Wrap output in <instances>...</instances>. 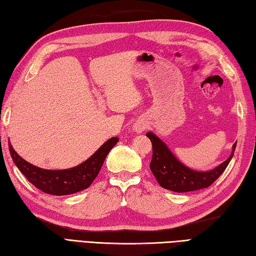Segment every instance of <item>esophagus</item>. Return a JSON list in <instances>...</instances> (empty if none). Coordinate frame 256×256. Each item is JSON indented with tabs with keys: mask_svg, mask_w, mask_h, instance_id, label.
Wrapping results in <instances>:
<instances>
[{
	"mask_svg": "<svg viewBox=\"0 0 256 256\" xmlns=\"http://www.w3.org/2000/svg\"><path fill=\"white\" fill-rule=\"evenodd\" d=\"M144 128L146 127H144V124L142 122H138V124H134V130L136 132H142Z\"/></svg>",
	"mask_w": 256,
	"mask_h": 256,
	"instance_id": "esophagus-1",
	"label": "esophagus"
}]
</instances>
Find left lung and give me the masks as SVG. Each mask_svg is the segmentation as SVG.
<instances>
[{
  "label": "left lung",
  "instance_id": "8db88e82",
  "mask_svg": "<svg viewBox=\"0 0 256 256\" xmlns=\"http://www.w3.org/2000/svg\"><path fill=\"white\" fill-rule=\"evenodd\" d=\"M146 136L152 144V159L150 162V169L158 184L166 190L174 192H189L210 186L230 162L236 142L233 144L232 152L224 162L216 166L210 171H196L188 168L176 159L166 144L152 132H147Z\"/></svg>",
  "mask_w": 256,
  "mask_h": 256
}]
</instances>
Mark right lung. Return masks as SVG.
<instances>
[{"label":"right lung","instance_id":"1","mask_svg":"<svg viewBox=\"0 0 256 256\" xmlns=\"http://www.w3.org/2000/svg\"><path fill=\"white\" fill-rule=\"evenodd\" d=\"M117 142V137L110 138L84 162L74 168L65 170H46L38 168L20 158L10 142L8 148L14 164L30 184L45 194L67 196L85 190L92 184L100 171L109 151Z\"/></svg>","mask_w":256,"mask_h":256}]
</instances>
